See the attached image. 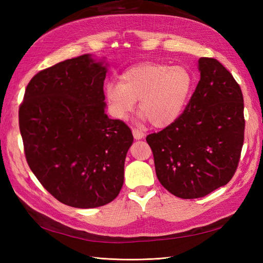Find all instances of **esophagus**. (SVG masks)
Listing matches in <instances>:
<instances>
[{
  "label": "esophagus",
  "instance_id": "esophagus-1",
  "mask_svg": "<svg viewBox=\"0 0 263 263\" xmlns=\"http://www.w3.org/2000/svg\"><path fill=\"white\" fill-rule=\"evenodd\" d=\"M132 133H133V137H135V139H137V140H139V139H142L144 137V133L139 130V128H132Z\"/></svg>",
  "mask_w": 263,
  "mask_h": 263
}]
</instances>
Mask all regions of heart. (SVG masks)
Listing matches in <instances>:
<instances>
[{"mask_svg": "<svg viewBox=\"0 0 263 263\" xmlns=\"http://www.w3.org/2000/svg\"><path fill=\"white\" fill-rule=\"evenodd\" d=\"M192 86L193 77L185 66L146 62L126 69L120 82L106 83L105 96L115 119H126L139 100L142 116L154 126L163 127L180 116Z\"/></svg>", "mask_w": 263, "mask_h": 263, "instance_id": "b5f03b06", "label": "heart"}]
</instances>
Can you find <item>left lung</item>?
Returning <instances> with one entry per match:
<instances>
[{
	"label": "left lung",
	"mask_w": 263,
	"mask_h": 263,
	"mask_svg": "<svg viewBox=\"0 0 263 263\" xmlns=\"http://www.w3.org/2000/svg\"><path fill=\"white\" fill-rule=\"evenodd\" d=\"M200 80L185 109L147 136L156 175L167 191L197 199L232 180L244 142L243 93L219 61L199 60Z\"/></svg>",
	"instance_id": "8db88e82"
}]
</instances>
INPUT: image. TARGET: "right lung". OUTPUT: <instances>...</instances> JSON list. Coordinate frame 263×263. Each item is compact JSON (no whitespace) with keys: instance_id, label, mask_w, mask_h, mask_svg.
Wrapping results in <instances>:
<instances>
[{"instance_id":"add662e5","label":"right lung","mask_w":263,"mask_h":263,"mask_svg":"<svg viewBox=\"0 0 263 263\" xmlns=\"http://www.w3.org/2000/svg\"><path fill=\"white\" fill-rule=\"evenodd\" d=\"M107 69L85 54L39 71L19 107L27 163L55 199L96 208L119 195L133 136L105 114Z\"/></svg>"}]
</instances>
